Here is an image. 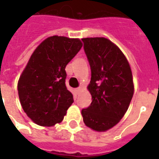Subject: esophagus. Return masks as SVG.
<instances>
[{"label":"esophagus","instance_id":"1","mask_svg":"<svg viewBox=\"0 0 159 159\" xmlns=\"http://www.w3.org/2000/svg\"><path fill=\"white\" fill-rule=\"evenodd\" d=\"M81 91H82V87H77V89H76V93H77V94H79L80 92H81Z\"/></svg>","mask_w":159,"mask_h":159}]
</instances>
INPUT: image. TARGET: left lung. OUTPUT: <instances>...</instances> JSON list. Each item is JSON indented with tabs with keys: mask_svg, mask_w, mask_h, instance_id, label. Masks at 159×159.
<instances>
[{
	"mask_svg": "<svg viewBox=\"0 0 159 159\" xmlns=\"http://www.w3.org/2000/svg\"><path fill=\"white\" fill-rule=\"evenodd\" d=\"M92 77V103L82 110L85 125L106 131L120 120L134 94L132 72L120 49L106 38L82 39Z\"/></svg>",
	"mask_w": 159,
	"mask_h": 159,
	"instance_id": "obj_1",
	"label": "left lung"
}]
</instances>
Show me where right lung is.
I'll list each match as a JSON object with an SVG mask.
<instances>
[{"label":"right lung","instance_id":"right-lung-1","mask_svg":"<svg viewBox=\"0 0 159 159\" xmlns=\"http://www.w3.org/2000/svg\"><path fill=\"white\" fill-rule=\"evenodd\" d=\"M82 46L78 39L52 36L31 55L18 82L24 111L35 124L53 126L63 120L73 103L67 90L65 67Z\"/></svg>","mask_w":159,"mask_h":159}]
</instances>
